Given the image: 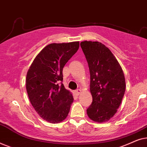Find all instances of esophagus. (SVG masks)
I'll use <instances>...</instances> for the list:
<instances>
[{
  "instance_id": "obj_1",
  "label": "esophagus",
  "mask_w": 147,
  "mask_h": 147,
  "mask_svg": "<svg viewBox=\"0 0 147 147\" xmlns=\"http://www.w3.org/2000/svg\"><path fill=\"white\" fill-rule=\"evenodd\" d=\"M81 92H82V90L80 89H78V90H76V94H77V95H80V94H81Z\"/></svg>"
}]
</instances>
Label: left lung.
I'll list each match as a JSON object with an SVG mask.
<instances>
[{"label":"left lung","instance_id":"obj_1","mask_svg":"<svg viewBox=\"0 0 147 147\" xmlns=\"http://www.w3.org/2000/svg\"><path fill=\"white\" fill-rule=\"evenodd\" d=\"M90 73L92 103L87 109L88 117L94 122L108 121L117 112L126 89L121 66L111 51L98 41L80 43Z\"/></svg>","mask_w":147,"mask_h":147}]
</instances>
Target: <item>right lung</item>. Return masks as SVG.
I'll return each mask as SVG.
<instances>
[{
  "mask_svg": "<svg viewBox=\"0 0 147 147\" xmlns=\"http://www.w3.org/2000/svg\"><path fill=\"white\" fill-rule=\"evenodd\" d=\"M80 42L51 43L43 48L31 63L26 77L31 103L43 120L50 123L64 120L74 98L63 81V68L79 49Z\"/></svg>",
  "mask_w": 147,
  "mask_h": 147,
  "instance_id": "right-lung-1",
  "label": "right lung"
}]
</instances>
